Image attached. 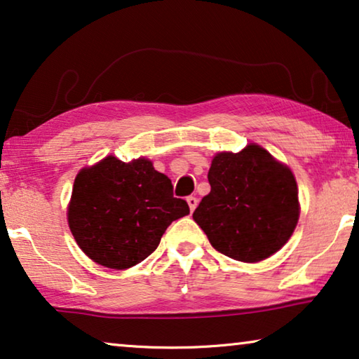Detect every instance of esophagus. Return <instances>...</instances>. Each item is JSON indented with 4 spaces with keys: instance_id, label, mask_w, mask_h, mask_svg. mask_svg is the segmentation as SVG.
<instances>
[{
    "instance_id": "obj_1",
    "label": "esophagus",
    "mask_w": 359,
    "mask_h": 359,
    "mask_svg": "<svg viewBox=\"0 0 359 359\" xmlns=\"http://www.w3.org/2000/svg\"><path fill=\"white\" fill-rule=\"evenodd\" d=\"M187 203H189L190 211H195V208L198 205V198L196 196H187Z\"/></svg>"
}]
</instances>
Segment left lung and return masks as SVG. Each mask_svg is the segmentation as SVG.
<instances>
[{
  "label": "left lung",
  "mask_w": 359,
  "mask_h": 359,
  "mask_svg": "<svg viewBox=\"0 0 359 359\" xmlns=\"http://www.w3.org/2000/svg\"><path fill=\"white\" fill-rule=\"evenodd\" d=\"M211 191L194 212L212 248L256 263L288 242L298 222V189L292 170L264 148L219 153L208 172Z\"/></svg>",
  "instance_id": "8db88e82"
}]
</instances>
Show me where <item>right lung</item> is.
Returning <instances> with one entry per match:
<instances>
[{
	"instance_id": "right-lung-1",
	"label": "right lung",
	"mask_w": 359,
	"mask_h": 359,
	"mask_svg": "<svg viewBox=\"0 0 359 359\" xmlns=\"http://www.w3.org/2000/svg\"><path fill=\"white\" fill-rule=\"evenodd\" d=\"M172 189L148 159L124 163L108 156L76 177L69 227L95 263L127 269L158 248L170 222L190 212Z\"/></svg>"
}]
</instances>
